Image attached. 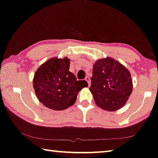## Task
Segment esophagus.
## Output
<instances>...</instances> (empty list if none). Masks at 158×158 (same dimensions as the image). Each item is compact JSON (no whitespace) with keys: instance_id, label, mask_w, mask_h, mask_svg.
Wrapping results in <instances>:
<instances>
[{"instance_id":"obj_1","label":"esophagus","mask_w":158,"mask_h":158,"mask_svg":"<svg viewBox=\"0 0 158 158\" xmlns=\"http://www.w3.org/2000/svg\"><path fill=\"white\" fill-rule=\"evenodd\" d=\"M85 81L88 82V86H90V77H85Z\"/></svg>"}]
</instances>
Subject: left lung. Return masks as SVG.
I'll return each mask as SVG.
<instances>
[{"instance_id": "1", "label": "left lung", "mask_w": 158, "mask_h": 158, "mask_svg": "<svg viewBox=\"0 0 158 158\" xmlns=\"http://www.w3.org/2000/svg\"><path fill=\"white\" fill-rule=\"evenodd\" d=\"M91 85L95 102L106 111L119 109L132 92V81L129 71L113 58L98 60L94 64Z\"/></svg>"}]
</instances>
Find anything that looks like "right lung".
Segmentation results:
<instances>
[{
    "label": "right lung",
    "mask_w": 158,
    "mask_h": 158,
    "mask_svg": "<svg viewBox=\"0 0 158 158\" xmlns=\"http://www.w3.org/2000/svg\"><path fill=\"white\" fill-rule=\"evenodd\" d=\"M68 57L51 58L36 71L33 86L36 97L48 109L62 111L74 104L78 92L88 87L85 81H77L69 71Z\"/></svg>",
    "instance_id": "right-lung-1"
}]
</instances>
